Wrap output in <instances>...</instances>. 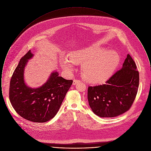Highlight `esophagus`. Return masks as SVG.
I'll return each mask as SVG.
<instances>
[{"label": "esophagus", "mask_w": 151, "mask_h": 151, "mask_svg": "<svg viewBox=\"0 0 151 151\" xmlns=\"http://www.w3.org/2000/svg\"><path fill=\"white\" fill-rule=\"evenodd\" d=\"M79 81H80L79 80H78V79H74V80H73V85L76 84Z\"/></svg>", "instance_id": "obj_1"}]
</instances>
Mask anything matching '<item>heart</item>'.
Here are the masks:
<instances>
[{"mask_svg": "<svg viewBox=\"0 0 151 151\" xmlns=\"http://www.w3.org/2000/svg\"><path fill=\"white\" fill-rule=\"evenodd\" d=\"M120 57L114 50H105L99 47L89 46L71 52L70 57L61 59V65L67 71H71L75 63L81 65L84 78L91 83H101L113 74L119 64Z\"/></svg>", "mask_w": 151, "mask_h": 151, "instance_id": "1", "label": "heart"}]
</instances>
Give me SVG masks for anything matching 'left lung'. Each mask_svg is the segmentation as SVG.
I'll list each match as a JSON object with an SVG mask.
<instances>
[{
  "label": "left lung",
  "mask_w": 151,
  "mask_h": 151,
  "mask_svg": "<svg viewBox=\"0 0 151 151\" xmlns=\"http://www.w3.org/2000/svg\"><path fill=\"white\" fill-rule=\"evenodd\" d=\"M139 83L137 65L127 54L121 69L105 84L88 88V100L93 112L100 117L121 115L131 107L137 96Z\"/></svg>",
  "instance_id": "left-lung-1"
}]
</instances>
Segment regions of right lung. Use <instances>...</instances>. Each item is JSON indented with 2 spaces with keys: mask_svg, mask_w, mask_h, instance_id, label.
<instances>
[{
  "mask_svg": "<svg viewBox=\"0 0 151 151\" xmlns=\"http://www.w3.org/2000/svg\"><path fill=\"white\" fill-rule=\"evenodd\" d=\"M33 56L29 50L20 59L10 81L9 97L19 115L31 122L43 123L57 114L73 81L59 76L54 71L43 86L29 88L24 82V71Z\"/></svg>",
  "mask_w": 151,
  "mask_h": 151,
  "instance_id": "add662e5",
  "label": "right lung"
}]
</instances>
